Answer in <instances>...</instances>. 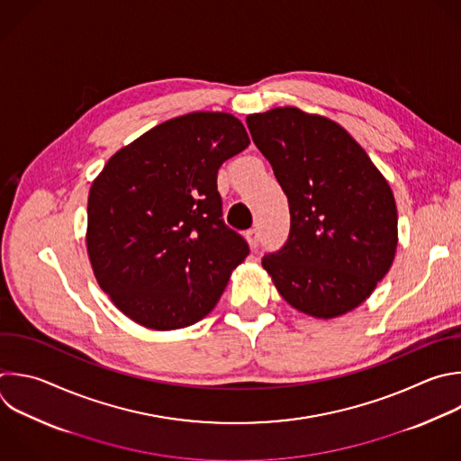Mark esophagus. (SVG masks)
Instances as JSON below:
<instances>
[{
  "mask_svg": "<svg viewBox=\"0 0 461 461\" xmlns=\"http://www.w3.org/2000/svg\"><path fill=\"white\" fill-rule=\"evenodd\" d=\"M244 237H246L249 248H251V249H257V246H258V231H257L255 228H251V230H248V231L244 233Z\"/></svg>",
  "mask_w": 461,
  "mask_h": 461,
  "instance_id": "esophagus-1",
  "label": "esophagus"
}]
</instances>
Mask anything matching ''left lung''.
I'll return each instance as SVG.
<instances>
[{"label": "left lung", "mask_w": 461, "mask_h": 461, "mask_svg": "<svg viewBox=\"0 0 461 461\" xmlns=\"http://www.w3.org/2000/svg\"><path fill=\"white\" fill-rule=\"evenodd\" d=\"M246 122L291 215L285 246L262 267L300 313L330 321L353 312L394 260L398 212L387 179L330 117L278 106Z\"/></svg>", "instance_id": "obj_1"}]
</instances>
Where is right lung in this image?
I'll return each mask as SVG.
<instances>
[{"instance_id":"obj_1","label":"right lung","mask_w":461,"mask_h":461,"mask_svg":"<svg viewBox=\"0 0 461 461\" xmlns=\"http://www.w3.org/2000/svg\"><path fill=\"white\" fill-rule=\"evenodd\" d=\"M248 144L231 113L192 112L117 149L94 179L88 258L99 287L130 321L172 331L215 308L249 253L221 219L217 172Z\"/></svg>"}]
</instances>
